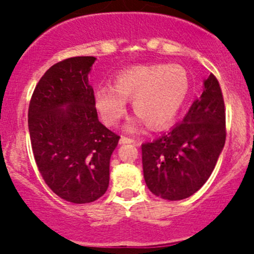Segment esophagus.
I'll list each match as a JSON object with an SVG mask.
<instances>
[{
    "label": "esophagus",
    "mask_w": 254,
    "mask_h": 254,
    "mask_svg": "<svg viewBox=\"0 0 254 254\" xmlns=\"http://www.w3.org/2000/svg\"><path fill=\"white\" fill-rule=\"evenodd\" d=\"M120 143H135V140L131 139V137H127V136H122L119 140Z\"/></svg>",
    "instance_id": "esophagus-1"
}]
</instances>
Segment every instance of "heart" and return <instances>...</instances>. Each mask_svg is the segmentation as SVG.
Returning a JSON list of instances; mask_svg holds the SVG:
<instances>
[{
  "label": "heart",
  "instance_id": "b5f03b06",
  "mask_svg": "<svg viewBox=\"0 0 254 254\" xmlns=\"http://www.w3.org/2000/svg\"><path fill=\"white\" fill-rule=\"evenodd\" d=\"M189 91L190 77L183 66H135L119 73L114 87H99L94 93V106L104 124L115 127L127 113V101L131 99L137 115L130 120L127 130L136 131L143 123L158 130L175 122Z\"/></svg>",
  "mask_w": 254,
  "mask_h": 254
}]
</instances>
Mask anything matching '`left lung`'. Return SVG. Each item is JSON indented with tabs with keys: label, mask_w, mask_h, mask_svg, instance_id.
Returning a JSON list of instances; mask_svg holds the SVG:
<instances>
[{
	"label": "left lung",
	"mask_w": 254,
	"mask_h": 254,
	"mask_svg": "<svg viewBox=\"0 0 254 254\" xmlns=\"http://www.w3.org/2000/svg\"><path fill=\"white\" fill-rule=\"evenodd\" d=\"M225 104L219 81L212 73L186 117L168 134L142 143L146 186L155 195L182 200L209 179L226 140Z\"/></svg>",
	"instance_id": "8db88e82"
}]
</instances>
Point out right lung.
<instances>
[{
  "label": "right lung",
  "mask_w": 254,
  "mask_h": 254,
  "mask_svg": "<svg viewBox=\"0 0 254 254\" xmlns=\"http://www.w3.org/2000/svg\"><path fill=\"white\" fill-rule=\"evenodd\" d=\"M94 61V56H76L51 66L28 111L38 170L56 195L73 204L92 203L106 193L120 139L98 120L88 82Z\"/></svg>",
  "instance_id": "add662e5"
}]
</instances>
